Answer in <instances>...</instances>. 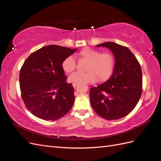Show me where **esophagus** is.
Returning <instances> with one entry per match:
<instances>
[{
	"label": "esophagus",
	"instance_id": "34e87169",
	"mask_svg": "<svg viewBox=\"0 0 161 161\" xmlns=\"http://www.w3.org/2000/svg\"><path fill=\"white\" fill-rule=\"evenodd\" d=\"M72 86H73V87H74V88H75V87L76 86V84L73 83V84H72Z\"/></svg>",
	"mask_w": 161,
	"mask_h": 161
}]
</instances>
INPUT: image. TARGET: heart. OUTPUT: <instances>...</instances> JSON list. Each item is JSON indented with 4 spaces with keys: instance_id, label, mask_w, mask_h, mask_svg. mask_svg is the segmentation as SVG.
<instances>
[{
    "instance_id": "obj_1",
    "label": "heart",
    "mask_w": 161,
    "mask_h": 161,
    "mask_svg": "<svg viewBox=\"0 0 161 161\" xmlns=\"http://www.w3.org/2000/svg\"><path fill=\"white\" fill-rule=\"evenodd\" d=\"M80 59L88 62L85 73L75 72L70 76L69 81L75 84H86L94 82L98 78L100 82L109 79L114 69L115 59L113 53L106 51L85 47L77 53ZM76 61L72 56H68L62 62V69L66 73L72 72L76 69Z\"/></svg>"
}]
</instances>
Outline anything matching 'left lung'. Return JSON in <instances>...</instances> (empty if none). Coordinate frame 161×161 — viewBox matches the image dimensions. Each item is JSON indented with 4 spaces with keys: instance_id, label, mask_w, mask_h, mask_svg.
Returning a JSON list of instances; mask_svg holds the SVG:
<instances>
[{
    "instance_id": "1",
    "label": "left lung",
    "mask_w": 161,
    "mask_h": 161,
    "mask_svg": "<svg viewBox=\"0 0 161 161\" xmlns=\"http://www.w3.org/2000/svg\"><path fill=\"white\" fill-rule=\"evenodd\" d=\"M97 46L109 48L115 63L109 79L90 89V103L101 118L118 119L128 115L138 103L142 92V69L127 47L114 42Z\"/></svg>"
}]
</instances>
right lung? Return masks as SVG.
<instances>
[{"instance_id":"right-lung-1","label":"right lung","mask_w":161,"mask_h":161,"mask_svg":"<svg viewBox=\"0 0 161 161\" xmlns=\"http://www.w3.org/2000/svg\"><path fill=\"white\" fill-rule=\"evenodd\" d=\"M76 50L50 45L33 52L24 62L19 74L21 97L27 109L38 118L54 121L72 108L74 87L66 82L62 62Z\"/></svg>"}]
</instances>
